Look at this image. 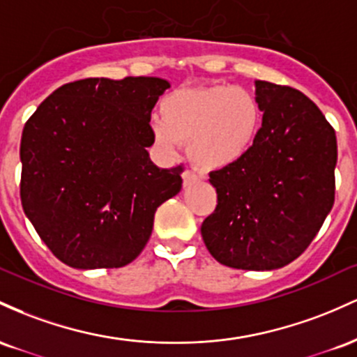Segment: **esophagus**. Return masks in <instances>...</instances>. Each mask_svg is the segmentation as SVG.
I'll list each match as a JSON object with an SVG mask.
<instances>
[{"instance_id": "esophagus-1", "label": "esophagus", "mask_w": 357, "mask_h": 357, "mask_svg": "<svg viewBox=\"0 0 357 357\" xmlns=\"http://www.w3.org/2000/svg\"><path fill=\"white\" fill-rule=\"evenodd\" d=\"M182 178H183V187H190V185H194V183H197L199 182V175H195L194 172H190V170H185L182 174Z\"/></svg>"}]
</instances>
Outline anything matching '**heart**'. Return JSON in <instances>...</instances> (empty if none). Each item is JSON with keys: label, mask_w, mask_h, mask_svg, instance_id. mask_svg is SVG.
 Listing matches in <instances>:
<instances>
[{"label": "heart", "mask_w": 357, "mask_h": 357, "mask_svg": "<svg viewBox=\"0 0 357 357\" xmlns=\"http://www.w3.org/2000/svg\"><path fill=\"white\" fill-rule=\"evenodd\" d=\"M162 119H153L151 133L165 153H175L182 139L200 170L214 172L234 165L253 146L261 107L243 87H182L160 102Z\"/></svg>", "instance_id": "obj_1"}]
</instances>
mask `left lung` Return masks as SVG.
Listing matches in <instances>:
<instances>
[{
  "mask_svg": "<svg viewBox=\"0 0 357 357\" xmlns=\"http://www.w3.org/2000/svg\"><path fill=\"white\" fill-rule=\"evenodd\" d=\"M263 123L234 165L211 172L218 206L200 232L209 253L238 270L288 265L334 206L335 131L303 92L255 81Z\"/></svg>",
  "mask_w": 357,
  "mask_h": 357,
  "instance_id": "1",
  "label": "left lung"
}]
</instances>
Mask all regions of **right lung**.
<instances>
[{"label":"right lung","mask_w":357,"mask_h":357,"mask_svg":"<svg viewBox=\"0 0 357 357\" xmlns=\"http://www.w3.org/2000/svg\"><path fill=\"white\" fill-rule=\"evenodd\" d=\"M170 82L81 79L54 91L22 135L20 195L40 239L79 270L119 268L143 251L155 211L182 189L158 168L150 118Z\"/></svg>","instance_id":"add662e5"}]
</instances>
